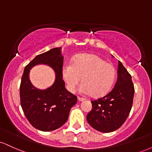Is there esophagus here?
Listing matches in <instances>:
<instances>
[{
  "mask_svg": "<svg viewBox=\"0 0 152 152\" xmlns=\"http://www.w3.org/2000/svg\"><path fill=\"white\" fill-rule=\"evenodd\" d=\"M78 100L79 101V102H83V101H84V99H83V98H81V97L78 96Z\"/></svg>",
  "mask_w": 152,
  "mask_h": 152,
  "instance_id": "obj_1",
  "label": "esophagus"
}]
</instances>
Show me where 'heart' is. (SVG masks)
<instances>
[{
	"label": "heart",
	"instance_id": "obj_1",
	"mask_svg": "<svg viewBox=\"0 0 152 152\" xmlns=\"http://www.w3.org/2000/svg\"><path fill=\"white\" fill-rule=\"evenodd\" d=\"M62 76L69 91L74 92L81 81L79 91L93 96H102L111 90L116 76V70L111 64L95 54L76 56L71 64L63 66Z\"/></svg>",
	"mask_w": 152,
	"mask_h": 152
}]
</instances>
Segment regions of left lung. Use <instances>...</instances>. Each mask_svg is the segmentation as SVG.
<instances>
[{"label":"left lung","mask_w":152,"mask_h":152,"mask_svg":"<svg viewBox=\"0 0 152 152\" xmlns=\"http://www.w3.org/2000/svg\"><path fill=\"white\" fill-rule=\"evenodd\" d=\"M117 70V81L113 89L104 97L91 101L92 109L86 116L91 126L104 133L112 132L122 126L133 104L134 87L132 76L120 61Z\"/></svg>","instance_id":"obj_1"}]
</instances>
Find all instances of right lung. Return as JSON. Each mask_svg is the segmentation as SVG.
Masks as SVG:
<instances>
[{
	"label": "right lung",
	"mask_w": 152,
	"mask_h": 152,
	"mask_svg": "<svg viewBox=\"0 0 152 152\" xmlns=\"http://www.w3.org/2000/svg\"><path fill=\"white\" fill-rule=\"evenodd\" d=\"M63 63L59 47L36 56L24 69L20 86V105L31 124L40 131L50 132L62 126L68 120L71 107L77 102V97L65 88ZM39 64L50 66L56 74L54 83L43 90L35 87L29 78L30 69Z\"/></svg>",
	"instance_id": "right-lung-1"
}]
</instances>
